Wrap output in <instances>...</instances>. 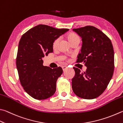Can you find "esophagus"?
Wrapping results in <instances>:
<instances>
[{
  "label": "esophagus",
  "mask_w": 123,
  "mask_h": 123,
  "mask_svg": "<svg viewBox=\"0 0 123 123\" xmlns=\"http://www.w3.org/2000/svg\"><path fill=\"white\" fill-rule=\"evenodd\" d=\"M62 69H63V71H65L67 69V67H66V66H63L62 67Z\"/></svg>",
  "instance_id": "1"
}]
</instances>
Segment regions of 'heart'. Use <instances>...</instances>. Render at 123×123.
Wrapping results in <instances>:
<instances>
[{
	"mask_svg": "<svg viewBox=\"0 0 123 123\" xmlns=\"http://www.w3.org/2000/svg\"><path fill=\"white\" fill-rule=\"evenodd\" d=\"M66 37L68 39L69 42H70L71 44H72L74 42H75L76 40H80L79 37L75 34L74 33H68L66 35ZM59 43V39L57 38L54 41H53L52 43V47L53 49H56L57 47L58 44Z\"/></svg>",
	"mask_w": 123,
	"mask_h": 123,
	"instance_id": "b5f03b06",
	"label": "heart"
}]
</instances>
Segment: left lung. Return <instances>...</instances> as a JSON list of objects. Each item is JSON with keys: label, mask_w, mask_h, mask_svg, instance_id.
<instances>
[{"label": "left lung", "mask_w": 123, "mask_h": 123, "mask_svg": "<svg viewBox=\"0 0 123 123\" xmlns=\"http://www.w3.org/2000/svg\"><path fill=\"white\" fill-rule=\"evenodd\" d=\"M73 30L82 38L76 62H83L87 67L83 73L73 68L75 75L72 79L73 90L82 98L94 99L102 94L113 76L115 62L112 42L95 27L86 26Z\"/></svg>", "instance_id": "obj_1"}]
</instances>
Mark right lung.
Instances as JSON below:
<instances>
[{
  "mask_svg": "<svg viewBox=\"0 0 123 123\" xmlns=\"http://www.w3.org/2000/svg\"><path fill=\"white\" fill-rule=\"evenodd\" d=\"M68 31L39 25L21 37L16 59L17 68L21 86L34 99H45L55 92L56 81L63 70L60 67L52 69L43 66L42 58L53 52V41Z\"/></svg>",
  "mask_w": 123,
  "mask_h": 123,
  "instance_id": "right-lung-1",
  "label": "right lung"
}]
</instances>
